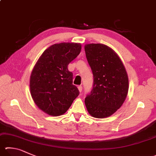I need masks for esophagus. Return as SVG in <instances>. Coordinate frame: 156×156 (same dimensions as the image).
<instances>
[{
	"mask_svg": "<svg viewBox=\"0 0 156 156\" xmlns=\"http://www.w3.org/2000/svg\"><path fill=\"white\" fill-rule=\"evenodd\" d=\"M78 90H79V91L82 92V90H83V86H81V85L78 86Z\"/></svg>",
	"mask_w": 156,
	"mask_h": 156,
	"instance_id": "34e87169",
	"label": "esophagus"
}]
</instances>
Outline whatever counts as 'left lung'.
I'll return each mask as SVG.
<instances>
[{"instance_id":"obj_1","label":"left lung","mask_w":156,"mask_h":156,"mask_svg":"<svg viewBox=\"0 0 156 156\" xmlns=\"http://www.w3.org/2000/svg\"><path fill=\"white\" fill-rule=\"evenodd\" d=\"M92 70L91 91L85 98L89 114L95 118L112 115L122 106L128 92V77L122 61L110 48L101 44L84 46Z\"/></svg>"}]
</instances>
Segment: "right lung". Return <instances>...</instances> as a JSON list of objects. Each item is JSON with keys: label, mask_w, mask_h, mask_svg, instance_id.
I'll return each instance as SVG.
<instances>
[{"label": "right lung", "mask_w": 156, "mask_h": 156, "mask_svg": "<svg viewBox=\"0 0 156 156\" xmlns=\"http://www.w3.org/2000/svg\"><path fill=\"white\" fill-rule=\"evenodd\" d=\"M80 50V44H54L44 51L34 67L30 78L31 96L47 114H64L80 93L73 84V73L67 66Z\"/></svg>", "instance_id": "obj_1"}]
</instances>
